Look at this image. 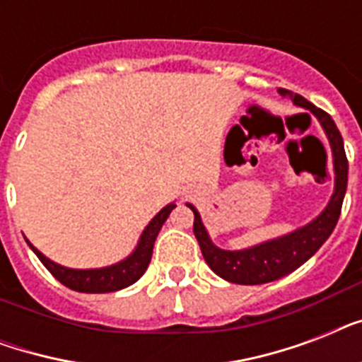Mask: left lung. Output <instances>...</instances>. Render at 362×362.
Segmentation results:
<instances>
[{
  "label": "left lung",
  "mask_w": 362,
  "mask_h": 362,
  "mask_svg": "<svg viewBox=\"0 0 362 362\" xmlns=\"http://www.w3.org/2000/svg\"><path fill=\"white\" fill-rule=\"evenodd\" d=\"M280 93L281 95L289 93L293 103L312 110L323 125L329 142H331L332 161H334V175H337L334 193H332L331 203L327 204V209L312 223L300 227L291 235L264 242V244H259L250 250H240V252H227V250H220L218 246H214L195 206L187 204L195 216L193 233L201 246L204 261L216 274L231 284L259 286V284L280 280L293 270H297L323 246L327 238L331 237V233L334 231L338 223V218H340V212H342L344 195H346V187H348V158H346L342 135H340L337 124L325 110L314 107L303 95L287 92L284 88H280Z\"/></svg>",
  "instance_id": "1"
}]
</instances>
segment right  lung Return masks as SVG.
Returning a JSON list of instances; mask_svg holds the SVG:
<instances>
[{"mask_svg":"<svg viewBox=\"0 0 362 362\" xmlns=\"http://www.w3.org/2000/svg\"><path fill=\"white\" fill-rule=\"evenodd\" d=\"M176 204H167L161 212H159L156 218H153L148 227L142 233L141 240H139V246L129 257L122 261L118 264H112V267H107V269H93V270H75V269H65V267H59V264L52 263L50 259H47L39 250L31 246L30 247L35 252V255L39 257L45 267L48 269V272L59 281L64 284L65 287H69L73 291L78 293H112L118 291V289H124V287L135 284L144 270L148 269L150 264V259H152V250L153 242L158 233L161 231L165 220L169 218V214L173 212Z\"/></svg>","mask_w":362,"mask_h":362,"instance_id":"1","label":"right lung"}]
</instances>
